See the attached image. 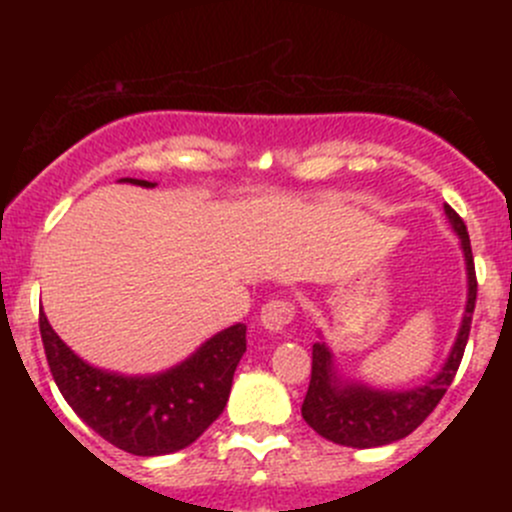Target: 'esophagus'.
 I'll list each match as a JSON object with an SVG mask.
<instances>
[{
  "label": "esophagus",
  "instance_id": "34e87169",
  "mask_svg": "<svg viewBox=\"0 0 512 512\" xmlns=\"http://www.w3.org/2000/svg\"><path fill=\"white\" fill-rule=\"evenodd\" d=\"M294 319V304L289 299H270L260 312V324L270 334H282Z\"/></svg>",
  "mask_w": 512,
  "mask_h": 512
}]
</instances>
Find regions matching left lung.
Returning <instances> with one entry per match:
<instances>
[{
  "instance_id": "1",
  "label": "left lung",
  "mask_w": 512,
  "mask_h": 512,
  "mask_svg": "<svg viewBox=\"0 0 512 512\" xmlns=\"http://www.w3.org/2000/svg\"><path fill=\"white\" fill-rule=\"evenodd\" d=\"M443 210H446L448 223L461 240L468 272L466 312H463L461 329H458V337L453 342L446 364L431 381L416 386V389L381 391L359 384V381L339 379L332 352H329L327 344L317 342L312 347V379H309L307 396H304L302 418L327 441L352 448H376L401 441L426 421L451 386L453 376L461 366L463 352H466L468 334H471L478 282L466 223L451 205H443Z\"/></svg>"
}]
</instances>
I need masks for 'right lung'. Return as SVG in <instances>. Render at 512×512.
Listing matches in <instances>:
<instances>
[{
	"instance_id": "right-lung-1",
	"label": "right lung",
	"mask_w": 512,
	"mask_h": 512,
	"mask_svg": "<svg viewBox=\"0 0 512 512\" xmlns=\"http://www.w3.org/2000/svg\"><path fill=\"white\" fill-rule=\"evenodd\" d=\"M153 188L156 183L121 178ZM51 376L66 404L101 438L133 456H165L190 446L223 414L232 376L247 349L245 324H232L168 371L123 376L76 356L39 312Z\"/></svg>"
}]
</instances>
